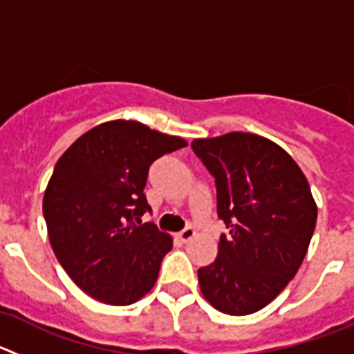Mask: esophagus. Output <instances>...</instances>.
I'll list each match as a JSON object with an SVG mask.
<instances>
[{
	"label": "esophagus",
	"mask_w": 354,
	"mask_h": 354,
	"mask_svg": "<svg viewBox=\"0 0 354 354\" xmlns=\"http://www.w3.org/2000/svg\"><path fill=\"white\" fill-rule=\"evenodd\" d=\"M195 236H196V232L193 227H186L183 232H179V239L183 241V243H189V241H192Z\"/></svg>",
	"instance_id": "obj_1"
}]
</instances>
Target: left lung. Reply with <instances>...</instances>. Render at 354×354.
I'll use <instances>...</instances> for the list:
<instances>
[{"label": "left lung", "mask_w": 354, "mask_h": 354, "mask_svg": "<svg viewBox=\"0 0 354 354\" xmlns=\"http://www.w3.org/2000/svg\"><path fill=\"white\" fill-rule=\"evenodd\" d=\"M192 147L214 175L216 209L228 228L214 262L198 270L200 290L223 314H253L305 259L317 220L310 186L298 162L259 134L234 131Z\"/></svg>", "instance_id": "1"}]
</instances>
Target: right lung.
Returning a JSON list of instances; mask_svg holds the SVG:
<instances>
[{"label": "right lung", "mask_w": 354, "mask_h": 354, "mask_svg": "<svg viewBox=\"0 0 354 354\" xmlns=\"http://www.w3.org/2000/svg\"><path fill=\"white\" fill-rule=\"evenodd\" d=\"M186 140L136 120H109L81 134L56 162L42 211L56 259L83 292L106 305H131L154 287L174 246L145 198L149 167Z\"/></svg>", "instance_id": "right-lung-1"}]
</instances>
